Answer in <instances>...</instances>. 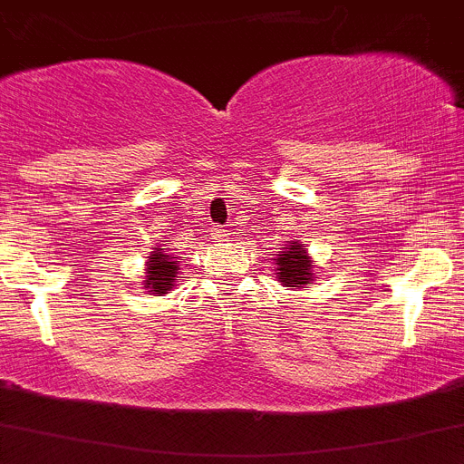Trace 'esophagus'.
I'll return each mask as SVG.
<instances>
[{
	"label": "esophagus",
	"mask_w": 464,
	"mask_h": 464,
	"mask_svg": "<svg viewBox=\"0 0 464 464\" xmlns=\"http://www.w3.org/2000/svg\"><path fill=\"white\" fill-rule=\"evenodd\" d=\"M227 236H228L227 228H212V231H210V237H212V240H215V242H222Z\"/></svg>",
	"instance_id": "obj_1"
}]
</instances>
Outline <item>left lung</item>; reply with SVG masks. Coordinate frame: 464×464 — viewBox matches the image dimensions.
I'll use <instances>...</instances> for the list:
<instances>
[{"mask_svg": "<svg viewBox=\"0 0 464 464\" xmlns=\"http://www.w3.org/2000/svg\"><path fill=\"white\" fill-rule=\"evenodd\" d=\"M276 281L285 288H309L318 275L314 272V258L300 240H288L281 252L275 254Z\"/></svg>", "mask_w": 464, "mask_h": 464, "instance_id": "left-lung-1", "label": "left lung"}]
</instances>
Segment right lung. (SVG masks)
<instances>
[{
  "instance_id": "right-lung-1",
  "label": "right lung",
  "mask_w": 464,
  "mask_h": 464,
  "mask_svg": "<svg viewBox=\"0 0 464 464\" xmlns=\"http://www.w3.org/2000/svg\"><path fill=\"white\" fill-rule=\"evenodd\" d=\"M180 272V258L176 254L162 249V245H155L150 256L146 258V272L141 288L149 295H167L171 291L176 281H179Z\"/></svg>"
}]
</instances>
